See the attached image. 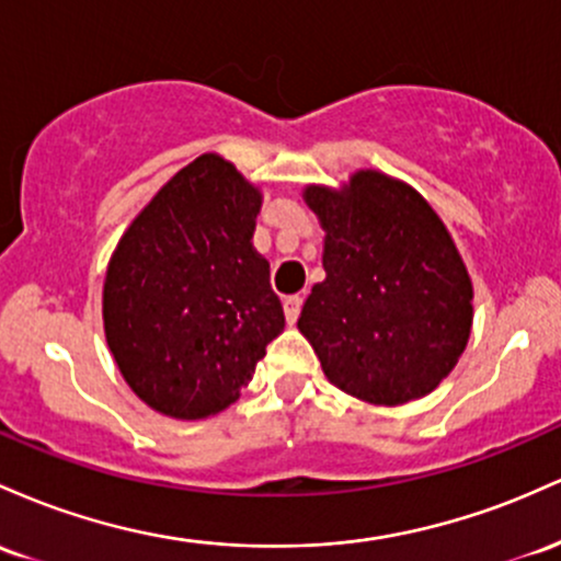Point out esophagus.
<instances>
[{"label": "esophagus", "instance_id": "obj_1", "mask_svg": "<svg viewBox=\"0 0 561 561\" xmlns=\"http://www.w3.org/2000/svg\"><path fill=\"white\" fill-rule=\"evenodd\" d=\"M283 310H286V320L288 323H297L299 312H301V297H286L283 299Z\"/></svg>", "mask_w": 561, "mask_h": 561}]
</instances>
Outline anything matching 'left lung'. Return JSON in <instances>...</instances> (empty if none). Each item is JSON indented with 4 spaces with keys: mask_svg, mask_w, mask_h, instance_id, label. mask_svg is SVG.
Instances as JSON below:
<instances>
[{
    "mask_svg": "<svg viewBox=\"0 0 561 561\" xmlns=\"http://www.w3.org/2000/svg\"><path fill=\"white\" fill-rule=\"evenodd\" d=\"M325 230V280L301 307L325 376L352 398L402 405L430 394L471 331V280L416 191L360 172L344 193L307 187Z\"/></svg>",
    "mask_w": 561,
    "mask_h": 561,
    "instance_id": "left-lung-1",
    "label": "left lung"
}]
</instances>
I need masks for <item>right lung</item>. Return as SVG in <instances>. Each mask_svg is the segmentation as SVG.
Returning a JSON list of instances; mask_svg holds the SVG:
<instances>
[{"label": "right lung", "instance_id": "obj_1", "mask_svg": "<svg viewBox=\"0 0 561 561\" xmlns=\"http://www.w3.org/2000/svg\"><path fill=\"white\" fill-rule=\"evenodd\" d=\"M260 206L232 163L198 156L113 251L105 339L137 398L159 413L206 419L228 408L286 325L270 264L251 247Z\"/></svg>", "mask_w": 561, "mask_h": 561}]
</instances>
